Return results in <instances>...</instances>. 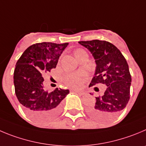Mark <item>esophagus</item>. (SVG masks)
Wrapping results in <instances>:
<instances>
[{
  "instance_id": "34e87169",
  "label": "esophagus",
  "mask_w": 146,
  "mask_h": 146,
  "mask_svg": "<svg viewBox=\"0 0 146 146\" xmlns=\"http://www.w3.org/2000/svg\"><path fill=\"white\" fill-rule=\"evenodd\" d=\"M70 91L73 92H76V93H77L78 94H79V95H84V94H85L84 92H81V91H78V90H76V89H71Z\"/></svg>"
}]
</instances>
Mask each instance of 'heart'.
Instances as JSON below:
<instances>
[{
	"label": "heart",
	"instance_id": "b5f03b06",
	"mask_svg": "<svg viewBox=\"0 0 146 146\" xmlns=\"http://www.w3.org/2000/svg\"><path fill=\"white\" fill-rule=\"evenodd\" d=\"M82 49H77L75 51V55H78L80 53L84 52ZM88 75L85 71H79L67 74L64 78V82L67 86L72 88H78L84 85V83L88 79Z\"/></svg>",
	"mask_w": 146,
	"mask_h": 146
}]
</instances>
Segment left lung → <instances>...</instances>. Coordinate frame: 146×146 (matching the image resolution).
<instances>
[{"label": "left lung", "instance_id": "left-lung-1", "mask_svg": "<svg viewBox=\"0 0 146 146\" xmlns=\"http://www.w3.org/2000/svg\"><path fill=\"white\" fill-rule=\"evenodd\" d=\"M78 42L92 53L96 63L89 86L98 84L107 85L104 95L96 97V103L88 107V114L99 121L111 120L130 99L131 75L128 64L121 52L110 42L99 39Z\"/></svg>", "mask_w": 146, "mask_h": 146}]
</instances>
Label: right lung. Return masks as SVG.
<instances>
[{
	"label": "right lung",
	"instance_id": "add662e5",
	"mask_svg": "<svg viewBox=\"0 0 146 146\" xmlns=\"http://www.w3.org/2000/svg\"><path fill=\"white\" fill-rule=\"evenodd\" d=\"M68 43L42 42L32 44L18 60L13 73L15 93L26 113L38 122L50 120L60 112L68 89L48 92L43 88L42 75L56 68Z\"/></svg>",
	"mask_w": 146,
	"mask_h": 146
}]
</instances>
